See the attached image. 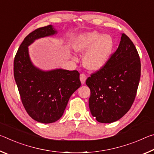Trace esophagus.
<instances>
[{
    "instance_id": "esophagus-1",
    "label": "esophagus",
    "mask_w": 154,
    "mask_h": 154,
    "mask_svg": "<svg viewBox=\"0 0 154 154\" xmlns=\"http://www.w3.org/2000/svg\"><path fill=\"white\" fill-rule=\"evenodd\" d=\"M86 79H87V77L85 74L82 73L80 75V81H81V82H82V84H84Z\"/></svg>"
}]
</instances>
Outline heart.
Instances as JSON below:
<instances>
[{
    "label": "heart",
    "mask_w": 154,
    "mask_h": 154,
    "mask_svg": "<svg viewBox=\"0 0 154 154\" xmlns=\"http://www.w3.org/2000/svg\"><path fill=\"white\" fill-rule=\"evenodd\" d=\"M113 47L111 35L92 32L81 35L75 41L74 49L79 54L86 53L83 58V65L90 71H96L107 62Z\"/></svg>",
    "instance_id": "b5f03b06"
}]
</instances>
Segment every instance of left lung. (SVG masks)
Instances as JSON below:
<instances>
[{
	"instance_id": "left-lung-1",
	"label": "left lung",
	"mask_w": 154,
	"mask_h": 154,
	"mask_svg": "<svg viewBox=\"0 0 154 154\" xmlns=\"http://www.w3.org/2000/svg\"><path fill=\"white\" fill-rule=\"evenodd\" d=\"M140 77L139 54L123 33L118 48L106 64L85 82L90 89L89 107L92 116L100 123L122 118L134 103Z\"/></svg>"
}]
</instances>
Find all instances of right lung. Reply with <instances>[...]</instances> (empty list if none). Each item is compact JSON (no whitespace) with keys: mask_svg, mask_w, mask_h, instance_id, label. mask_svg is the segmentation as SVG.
Instances as JSON below:
<instances>
[{"mask_svg":"<svg viewBox=\"0 0 154 154\" xmlns=\"http://www.w3.org/2000/svg\"><path fill=\"white\" fill-rule=\"evenodd\" d=\"M56 33L51 25L32 31L21 43L14 62V78L23 105L31 118L43 124L58 120L70 97L81 86L77 71H44L30 60L28 47L36 39Z\"/></svg>","mask_w":154,"mask_h":154,"instance_id":"add662e5","label":"right lung"}]
</instances>
